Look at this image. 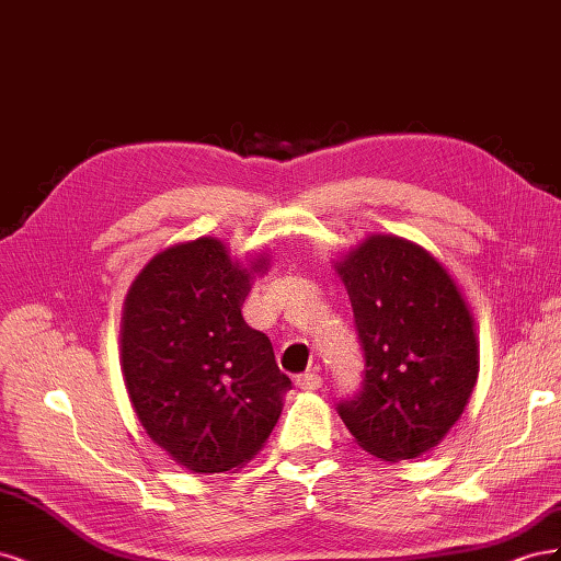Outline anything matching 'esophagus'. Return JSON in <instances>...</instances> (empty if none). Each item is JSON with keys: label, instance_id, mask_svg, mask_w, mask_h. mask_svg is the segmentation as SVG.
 Segmentation results:
<instances>
[{"label": "esophagus", "instance_id": "obj_1", "mask_svg": "<svg viewBox=\"0 0 561 561\" xmlns=\"http://www.w3.org/2000/svg\"><path fill=\"white\" fill-rule=\"evenodd\" d=\"M295 383L301 388V390H318L322 386V379L318 371H307V375H299L295 379Z\"/></svg>", "mask_w": 561, "mask_h": 561}]
</instances>
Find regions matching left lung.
I'll return each instance as SVG.
<instances>
[{
	"label": "left lung",
	"mask_w": 561,
	"mask_h": 561,
	"mask_svg": "<svg viewBox=\"0 0 561 561\" xmlns=\"http://www.w3.org/2000/svg\"><path fill=\"white\" fill-rule=\"evenodd\" d=\"M334 268L365 351L360 393L336 412L367 454L419 458L443 443L478 383L468 301L443 262L393 233L367 236Z\"/></svg>",
	"instance_id": "left-lung-1"
}]
</instances>
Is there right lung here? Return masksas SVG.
<instances>
[{
	"instance_id": "add662e5",
	"label": "right lung",
	"mask_w": 561,
	"mask_h": 561,
	"mask_svg": "<svg viewBox=\"0 0 561 561\" xmlns=\"http://www.w3.org/2000/svg\"><path fill=\"white\" fill-rule=\"evenodd\" d=\"M266 254L233 260L203 236L161 250L135 276L122 316V371L151 443L198 474L245 466L293 388L268 336L241 307Z\"/></svg>"
}]
</instances>
